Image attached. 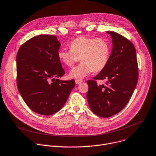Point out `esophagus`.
Here are the masks:
<instances>
[{"instance_id":"esophagus-1","label":"esophagus","mask_w":156,"mask_h":156,"mask_svg":"<svg viewBox=\"0 0 156 156\" xmlns=\"http://www.w3.org/2000/svg\"><path fill=\"white\" fill-rule=\"evenodd\" d=\"M81 83V80H75V83L76 84H79Z\"/></svg>"}]
</instances>
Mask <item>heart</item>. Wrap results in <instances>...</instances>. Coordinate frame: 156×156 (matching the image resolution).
<instances>
[{
  "instance_id": "1",
  "label": "heart",
  "mask_w": 156,
  "mask_h": 156,
  "mask_svg": "<svg viewBox=\"0 0 156 156\" xmlns=\"http://www.w3.org/2000/svg\"><path fill=\"white\" fill-rule=\"evenodd\" d=\"M70 50L59 51L58 58L61 62L72 67L80 59L82 61L70 72V78L82 80L92 72L101 71L108 62L110 46L104 38L78 37L70 43Z\"/></svg>"
}]
</instances>
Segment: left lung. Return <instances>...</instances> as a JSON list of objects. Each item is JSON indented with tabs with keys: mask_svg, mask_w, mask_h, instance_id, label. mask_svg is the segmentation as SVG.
<instances>
[{
	"mask_svg": "<svg viewBox=\"0 0 156 156\" xmlns=\"http://www.w3.org/2000/svg\"><path fill=\"white\" fill-rule=\"evenodd\" d=\"M113 48L108 62L95 80H105L106 86L88 80L86 95L90 110L102 118L119 113L129 101L138 80V69L134 45L113 31H107Z\"/></svg>",
	"mask_w": 156,
	"mask_h": 156,
	"instance_id": "1",
	"label": "left lung"
}]
</instances>
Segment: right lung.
<instances>
[{"instance_id": "right-lung-1", "label": "right lung", "mask_w": 156, "mask_h": 156, "mask_svg": "<svg viewBox=\"0 0 156 156\" xmlns=\"http://www.w3.org/2000/svg\"><path fill=\"white\" fill-rule=\"evenodd\" d=\"M60 46L55 35H40L27 40L18 51V89L30 109L40 115L59 112L75 86L73 80L59 79L65 74L58 58ZM51 79L55 81L50 83Z\"/></svg>"}]
</instances>
